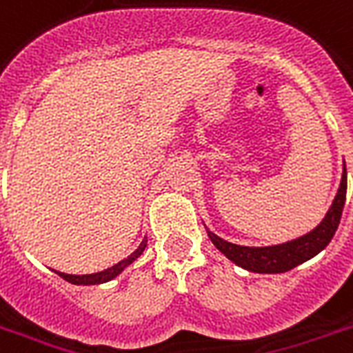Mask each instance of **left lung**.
Listing matches in <instances>:
<instances>
[{
    "mask_svg": "<svg viewBox=\"0 0 353 353\" xmlns=\"http://www.w3.org/2000/svg\"><path fill=\"white\" fill-rule=\"evenodd\" d=\"M344 200H346V166L343 170L341 187L333 200L330 211L326 212L324 220L320 222L307 235L298 236L294 241L276 244V246H263V248H250V246H239L233 242L220 239L209 231V239L212 244L222 252L235 265L246 268L250 272L257 274H281L287 272L294 266L302 265L303 261L311 259L314 255L326 248L330 241L335 235V231L341 222Z\"/></svg>",
    "mask_w": 353,
    "mask_h": 353,
    "instance_id": "8db88e82",
    "label": "left lung"
}]
</instances>
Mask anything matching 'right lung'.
Wrapping results in <instances>:
<instances>
[{"label":"right lung","mask_w":353,"mask_h":353,"mask_svg":"<svg viewBox=\"0 0 353 353\" xmlns=\"http://www.w3.org/2000/svg\"><path fill=\"white\" fill-rule=\"evenodd\" d=\"M144 248H146V241H142V244L139 246V248L134 250L133 254L129 255V257H125V259H122L120 263H117L114 266H111V268H107V270H103V272H98V274H87V276H72V274H64V272H57L59 276L63 279H66V281H70V283L74 285H98V283H105V281H111V279H114L118 276V274L123 272V268L125 266H129L131 263H133L139 255L144 252Z\"/></svg>","instance_id":"add662e5"}]
</instances>
